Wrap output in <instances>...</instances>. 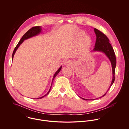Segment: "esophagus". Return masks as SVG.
I'll return each mask as SVG.
<instances>
[{
    "label": "esophagus",
    "mask_w": 129,
    "mask_h": 129,
    "mask_svg": "<svg viewBox=\"0 0 129 129\" xmlns=\"http://www.w3.org/2000/svg\"><path fill=\"white\" fill-rule=\"evenodd\" d=\"M72 64V61H71V60H65L64 62V65H66V66H71Z\"/></svg>",
    "instance_id": "obj_1"
}]
</instances>
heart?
Returning a JSON list of instances; mask_svg holds the SVG:
<instances>
[{
  "instance_id": "b5f03b06",
  "label": "heart",
  "mask_w": 129,
  "mask_h": 129,
  "mask_svg": "<svg viewBox=\"0 0 129 129\" xmlns=\"http://www.w3.org/2000/svg\"><path fill=\"white\" fill-rule=\"evenodd\" d=\"M73 41L75 44L77 43V50L79 55H83L91 44L90 38L85 35V33L81 31L77 32L75 34Z\"/></svg>"
}]
</instances>
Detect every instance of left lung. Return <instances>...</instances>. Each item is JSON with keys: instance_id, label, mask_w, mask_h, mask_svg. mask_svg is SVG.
<instances>
[{"instance_id": "1", "label": "left lung", "mask_w": 129, "mask_h": 129, "mask_svg": "<svg viewBox=\"0 0 129 129\" xmlns=\"http://www.w3.org/2000/svg\"><path fill=\"white\" fill-rule=\"evenodd\" d=\"M94 30L96 36V42L95 44V47L93 50V51H95V52L98 51V52H101L102 53H104L110 60L111 65H112V74H113V78H112V82L107 91L102 96V97H103L106 94L108 91L110 89L112 85L113 84L115 81V68H116V56H115L114 50L109 43V40L108 39L107 37L102 32H101L100 31L98 30L96 28H94ZM102 97H100V98ZM82 99L85 100H89V99H86L83 98H82Z\"/></svg>"}]
</instances>
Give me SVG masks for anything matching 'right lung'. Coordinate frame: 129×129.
I'll use <instances>...</instances> for the list:
<instances>
[{
	"mask_svg": "<svg viewBox=\"0 0 129 129\" xmlns=\"http://www.w3.org/2000/svg\"><path fill=\"white\" fill-rule=\"evenodd\" d=\"M41 30H42V29H41V27L40 26H35V27H32V28H31L30 29H29V30L23 36V37H22V38L21 39V40H20V41L19 42L18 44L17 45V46H16V47L15 48V49H14V51H13V54H12V60H13V56H14V54H15V53L16 50H17V49L18 48V47L20 46V45L23 42V41H24V40H26V39H28L30 38H31V37H33V36H36L37 35L39 34L41 32ZM61 68H62V67L61 66V67L58 69V70L55 72V74H54V76H53V78L52 84H51V87H50V89H49V91L48 92V93H47L46 94H45L44 96H42V97H39V98H37V99H41V98H43L44 96H46V95H47L49 93V92H50V90H51V88H52V86L53 81V80H54L55 77L56 76V75L57 74H58L59 72L60 71ZM34 99H35V98H34Z\"/></svg>",
	"mask_w": 129,
	"mask_h": 129,
	"instance_id": "obj_1",
	"label": "right lung"
}]
</instances>
